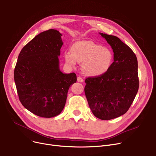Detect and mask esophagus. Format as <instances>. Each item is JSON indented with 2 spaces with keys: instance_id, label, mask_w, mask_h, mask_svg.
Instances as JSON below:
<instances>
[{
  "instance_id": "1",
  "label": "esophagus",
  "mask_w": 156,
  "mask_h": 156,
  "mask_svg": "<svg viewBox=\"0 0 156 156\" xmlns=\"http://www.w3.org/2000/svg\"><path fill=\"white\" fill-rule=\"evenodd\" d=\"M77 81H78V82H81V83H83V81H84V80H83V79L81 78V77H80V76H78V78H77Z\"/></svg>"
}]
</instances>
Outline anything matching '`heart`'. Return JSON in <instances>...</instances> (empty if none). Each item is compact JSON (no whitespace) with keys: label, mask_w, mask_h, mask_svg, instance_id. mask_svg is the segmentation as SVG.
<instances>
[{"label":"heart","mask_w":156,"mask_h":156,"mask_svg":"<svg viewBox=\"0 0 156 156\" xmlns=\"http://www.w3.org/2000/svg\"><path fill=\"white\" fill-rule=\"evenodd\" d=\"M64 58L71 67H75L77 62H82L81 69L85 75L97 76L109 70L113 57L108 48L101 47L92 41H80L73 44L71 51L65 52Z\"/></svg>","instance_id":"b5f03b06"}]
</instances>
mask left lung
Returning <instances> with one entry per match:
<instances>
[{"label": "left lung", "mask_w": 156, "mask_h": 156, "mask_svg": "<svg viewBox=\"0 0 156 156\" xmlns=\"http://www.w3.org/2000/svg\"><path fill=\"white\" fill-rule=\"evenodd\" d=\"M99 34L111 46L114 62L104 75L85 80V94L94 115L109 120L123 115L135 99L139 87L138 61L119 38Z\"/></svg>", "instance_id": "1"}]
</instances>
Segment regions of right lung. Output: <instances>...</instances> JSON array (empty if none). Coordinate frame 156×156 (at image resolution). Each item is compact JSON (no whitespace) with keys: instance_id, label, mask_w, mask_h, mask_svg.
<instances>
[{"instance_id":"add662e5","label":"right lung","mask_w":156,"mask_h":156,"mask_svg":"<svg viewBox=\"0 0 156 156\" xmlns=\"http://www.w3.org/2000/svg\"><path fill=\"white\" fill-rule=\"evenodd\" d=\"M61 36L54 29L40 33L22 48L16 64L14 76L19 99L40 117L59 115L69 87L77 80L75 73L66 74L59 69Z\"/></svg>"}]
</instances>
